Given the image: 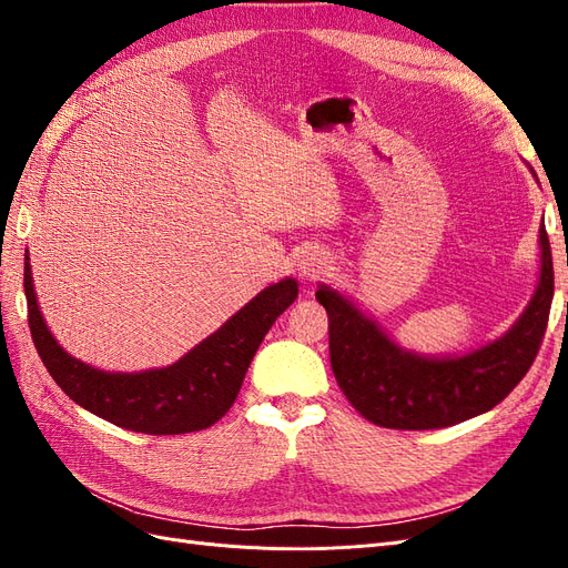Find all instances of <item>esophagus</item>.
<instances>
[{"mask_svg":"<svg viewBox=\"0 0 568 568\" xmlns=\"http://www.w3.org/2000/svg\"><path fill=\"white\" fill-rule=\"evenodd\" d=\"M329 255H326L324 251L320 248H305L301 251L298 261H296V267H298V274L305 280H315L320 277V274L329 267Z\"/></svg>","mask_w":568,"mask_h":568,"instance_id":"esophagus-1","label":"esophagus"}]
</instances>
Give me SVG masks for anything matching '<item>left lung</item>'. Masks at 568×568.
I'll use <instances>...</instances> for the list:
<instances>
[{
    "instance_id": "left-lung-1",
    "label": "left lung",
    "mask_w": 568,
    "mask_h": 568,
    "mask_svg": "<svg viewBox=\"0 0 568 568\" xmlns=\"http://www.w3.org/2000/svg\"><path fill=\"white\" fill-rule=\"evenodd\" d=\"M528 170L538 180L536 170ZM538 244L540 277L526 311L500 338L464 355L407 351L357 303L320 284L315 296L329 315L332 369L359 415L376 426L424 432L484 415L503 403L536 359L552 305L555 270L545 225Z\"/></svg>"
}]
</instances>
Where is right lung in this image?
Segmentation results:
<instances>
[{"instance_id": "right-lung-1", "label": "right lung", "mask_w": 568, "mask_h": 568, "mask_svg": "<svg viewBox=\"0 0 568 568\" xmlns=\"http://www.w3.org/2000/svg\"><path fill=\"white\" fill-rule=\"evenodd\" d=\"M23 286L30 334L51 379L92 415L128 432L151 436L201 432L225 417L257 346L274 320L298 296V282L286 277L265 286L178 363L144 372H104L63 351L49 332L38 305L28 255Z\"/></svg>"}]
</instances>
